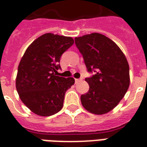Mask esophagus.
I'll return each instance as SVG.
<instances>
[{
	"label": "esophagus",
	"instance_id": "34e87169",
	"mask_svg": "<svg viewBox=\"0 0 147 147\" xmlns=\"http://www.w3.org/2000/svg\"><path fill=\"white\" fill-rule=\"evenodd\" d=\"M81 81H82V78H76V79H75V82H76V83L80 82Z\"/></svg>",
	"mask_w": 147,
	"mask_h": 147
}]
</instances>
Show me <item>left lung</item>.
I'll list each match as a JSON object with an SVG mask.
<instances>
[{"instance_id":"8db88e82","label":"left lung","mask_w":147,"mask_h":147,"mask_svg":"<svg viewBox=\"0 0 147 147\" xmlns=\"http://www.w3.org/2000/svg\"><path fill=\"white\" fill-rule=\"evenodd\" d=\"M88 71L95 75L85 78L89 90L81 95L85 110L105 114L113 110L124 97L130 85L129 65L117 45L98 33L75 38Z\"/></svg>"}]
</instances>
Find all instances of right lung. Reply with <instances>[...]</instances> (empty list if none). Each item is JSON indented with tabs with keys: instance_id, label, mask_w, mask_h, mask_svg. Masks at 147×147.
Listing matches in <instances>:
<instances>
[{
	"instance_id": "right-lung-1",
	"label": "right lung",
	"mask_w": 147,
	"mask_h": 147,
	"mask_svg": "<svg viewBox=\"0 0 147 147\" xmlns=\"http://www.w3.org/2000/svg\"><path fill=\"white\" fill-rule=\"evenodd\" d=\"M73 43L69 36L45 33L25 51L18 65L16 88L23 103L34 114L51 116L63 107L65 92L75 79L56 73L61 69V55Z\"/></svg>"
}]
</instances>
